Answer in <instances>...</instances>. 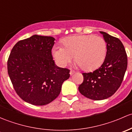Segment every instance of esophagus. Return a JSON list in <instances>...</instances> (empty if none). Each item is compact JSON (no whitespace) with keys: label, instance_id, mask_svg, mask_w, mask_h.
Instances as JSON below:
<instances>
[{"label":"esophagus","instance_id":"34e87169","mask_svg":"<svg viewBox=\"0 0 132 132\" xmlns=\"http://www.w3.org/2000/svg\"><path fill=\"white\" fill-rule=\"evenodd\" d=\"M75 73H76V71H74V70H70V76H72L73 74H74Z\"/></svg>","mask_w":132,"mask_h":132}]
</instances>
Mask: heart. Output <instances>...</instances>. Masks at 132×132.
I'll list each match as a JSON object with an SVG mask.
<instances>
[{
  "label": "heart",
  "instance_id": "obj_1",
  "mask_svg": "<svg viewBox=\"0 0 132 132\" xmlns=\"http://www.w3.org/2000/svg\"><path fill=\"white\" fill-rule=\"evenodd\" d=\"M64 47L55 46L53 55L57 63L65 67L76 56L77 64L85 70H92L102 64L107 53L106 42L101 36L77 35L63 40Z\"/></svg>",
  "mask_w": 132,
  "mask_h": 132
}]
</instances>
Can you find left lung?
Returning a JSON list of instances; mask_svg holds the SVG:
<instances>
[{
	"label": "left lung",
	"mask_w": 132,
	"mask_h": 132,
	"mask_svg": "<svg viewBox=\"0 0 132 132\" xmlns=\"http://www.w3.org/2000/svg\"><path fill=\"white\" fill-rule=\"evenodd\" d=\"M100 32L107 43L104 62L93 72L83 73V82L78 88L82 95L94 100H104L114 94L123 81L128 64L121 41L106 32Z\"/></svg>",
	"instance_id": "8db88e82"
}]
</instances>
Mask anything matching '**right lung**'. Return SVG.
<instances>
[{
  "label": "right lung",
  "mask_w": 132,
  "mask_h": 132,
  "mask_svg": "<svg viewBox=\"0 0 132 132\" xmlns=\"http://www.w3.org/2000/svg\"><path fill=\"white\" fill-rule=\"evenodd\" d=\"M53 37L34 35L14 46L7 60V72L16 93L35 105H44L59 95L70 70L58 67L53 60Z\"/></svg>",
  "instance_id": "add662e5"
}]
</instances>
